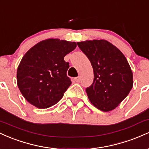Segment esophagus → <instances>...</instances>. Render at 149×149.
Returning <instances> with one entry per match:
<instances>
[{"label": "esophagus", "instance_id": "1", "mask_svg": "<svg viewBox=\"0 0 149 149\" xmlns=\"http://www.w3.org/2000/svg\"><path fill=\"white\" fill-rule=\"evenodd\" d=\"M73 80H74L76 83H79V82L80 81V76L76 77V78H75L74 79H73Z\"/></svg>", "mask_w": 149, "mask_h": 149}]
</instances>
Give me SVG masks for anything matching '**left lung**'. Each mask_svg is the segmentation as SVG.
Instances as JSON below:
<instances>
[{"label":"left lung","mask_w":149,"mask_h":149,"mask_svg":"<svg viewBox=\"0 0 149 149\" xmlns=\"http://www.w3.org/2000/svg\"><path fill=\"white\" fill-rule=\"evenodd\" d=\"M77 45L93 68V83L86 89L89 100L102 111L113 110L133 87L132 71L127 59L106 40H87Z\"/></svg>","instance_id":"1"}]
</instances>
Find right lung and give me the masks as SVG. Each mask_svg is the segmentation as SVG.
Returning a JSON list of instances; mask_svg holds the SVG:
<instances>
[{
  "label": "right lung",
  "mask_w": 149,
  "mask_h": 149,
  "mask_svg": "<svg viewBox=\"0 0 149 149\" xmlns=\"http://www.w3.org/2000/svg\"><path fill=\"white\" fill-rule=\"evenodd\" d=\"M76 47V42L48 38L27 51L17 71V86L27 102L47 109L62 98L71 84L64 58Z\"/></svg>",
  "instance_id": "right-lung-1"
}]
</instances>
